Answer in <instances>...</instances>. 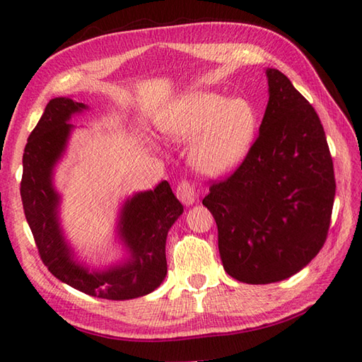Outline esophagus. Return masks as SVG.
Returning <instances> with one entry per match:
<instances>
[{"instance_id": "34e87169", "label": "esophagus", "mask_w": 362, "mask_h": 362, "mask_svg": "<svg viewBox=\"0 0 362 362\" xmlns=\"http://www.w3.org/2000/svg\"><path fill=\"white\" fill-rule=\"evenodd\" d=\"M177 197H179L185 205H193L196 202V197H197L196 188L191 185L189 182L183 180L179 183V187H177Z\"/></svg>"}]
</instances>
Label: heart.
Segmentation results:
<instances>
[{
  "label": "heart",
  "mask_w": 362,
  "mask_h": 362,
  "mask_svg": "<svg viewBox=\"0 0 362 362\" xmlns=\"http://www.w3.org/2000/svg\"><path fill=\"white\" fill-rule=\"evenodd\" d=\"M160 129L174 141H193L189 161L199 174L222 177L233 173L250 151L257 112L244 98L194 91L169 105Z\"/></svg>",
  "instance_id": "obj_1"
}]
</instances>
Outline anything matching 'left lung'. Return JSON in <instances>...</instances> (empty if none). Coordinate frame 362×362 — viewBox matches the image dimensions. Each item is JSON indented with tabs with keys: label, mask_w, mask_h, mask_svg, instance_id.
<instances>
[{
	"label": "left lung",
	"mask_w": 362,
	"mask_h": 362,
	"mask_svg": "<svg viewBox=\"0 0 362 362\" xmlns=\"http://www.w3.org/2000/svg\"><path fill=\"white\" fill-rule=\"evenodd\" d=\"M269 101L240 168L202 204L218 226L219 255L238 281L286 280L327 240L336 193L333 160L316 110L281 71L267 68Z\"/></svg>",
	"instance_id": "1"
}]
</instances>
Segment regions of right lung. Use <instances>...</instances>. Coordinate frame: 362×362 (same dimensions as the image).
Returning a JSON list of instances; mask_svg holds the SVG:
<instances>
[{
  "instance_id": "right-lung-1",
  "label": "right lung",
  "mask_w": 362,
  "mask_h": 362,
  "mask_svg": "<svg viewBox=\"0 0 362 362\" xmlns=\"http://www.w3.org/2000/svg\"><path fill=\"white\" fill-rule=\"evenodd\" d=\"M88 105L71 98H54L28 138L23 153L21 201L38 253L49 272L68 286L107 300L151 294L163 283L166 236L183 213V205L166 180L122 202L117 238L126 255L107 267H91L76 258L60 224L62 197L54 187V169L64 158L74 126L73 115Z\"/></svg>"
}]
</instances>
